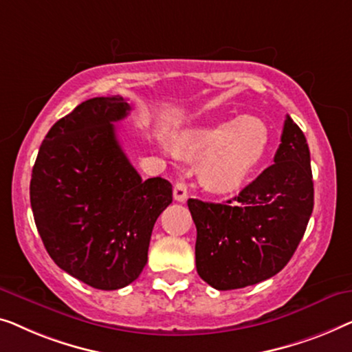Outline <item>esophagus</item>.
Wrapping results in <instances>:
<instances>
[{
	"label": "esophagus",
	"instance_id": "1",
	"mask_svg": "<svg viewBox=\"0 0 352 352\" xmlns=\"http://www.w3.org/2000/svg\"><path fill=\"white\" fill-rule=\"evenodd\" d=\"M188 197V186L185 182H177L174 186V199L178 202H185Z\"/></svg>",
	"mask_w": 352,
	"mask_h": 352
}]
</instances>
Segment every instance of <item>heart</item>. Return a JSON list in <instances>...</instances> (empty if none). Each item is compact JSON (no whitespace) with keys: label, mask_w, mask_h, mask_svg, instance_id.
<instances>
[{"label":"heart","mask_w":352,"mask_h":352,"mask_svg":"<svg viewBox=\"0 0 352 352\" xmlns=\"http://www.w3.org/2000/svg\"><path fill=\"white\" fill-rule=\"evenodd\" d=\"M271 133L265 121L245 116L182 133L177 153L204 157L202 177L214 190H230L244 180L263 160Z\"/></svg>","instance_id":"b5f03b06"}]
</instances>
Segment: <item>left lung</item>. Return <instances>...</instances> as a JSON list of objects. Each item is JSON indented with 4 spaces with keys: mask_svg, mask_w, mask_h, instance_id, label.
<instances>
[{
    "mask_svg": "<svg viewBox=\"0 0 352 352\" xmlns=\"http://www.w3.org/2000/svg\"><path fill=\"white\" fill-rule=\"evenodd\" d=\"M313 207L308 142L287 116L273 166L223 202L188 199L197 274L217 290L270 279L295 254Z\"/></svg>",
    "mask_w": 352,
    "mask_h": 352,
    "instance_id": "left-lung-1",
    "label": "left lung"
}]
</instances>
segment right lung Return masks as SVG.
<instances>
[{"mask_svg": "<svg viewBox=\"0 0 352 352\" xmlns=\"http://www.w3.org/2000/svg\"><path fill=\"white\" fill-rule=\"evenodd\" d=\"M131 107L89 98L44 138L30 182L38 232L58 268L98 290L122 289L148 261L151 231L172 202L164 178L142 180L116 137Z\"/></svg>", "mask_w": 352, "mask_h": 352, "instance_id": "obj_1", "label": "right lung"}]
</instances>
